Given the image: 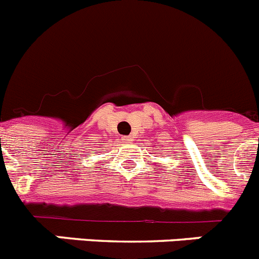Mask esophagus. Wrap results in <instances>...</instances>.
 Segmentation results:
<instances>
[{"label":"esophagus","instance_id":"1","mask_svg":"<svg viewBox=\"0 0 259 259\" xmlns=\"http://www.w3.org/2000/svg\"><path fill=\"white\" fill-rule=\"evenodd\" d=\"M132 140H134V137H132V136H124V137H123V141L127 142V144H128V142H131Z\"/></svg>","mask_w":259,"mask_h":259}]
</instances>
